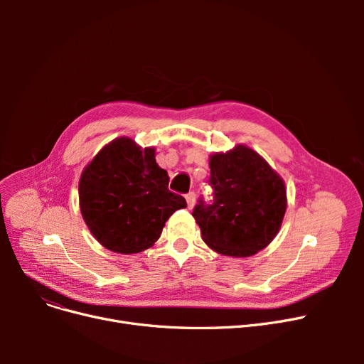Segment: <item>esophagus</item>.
<instances>
[{
    "label": "esophagus",
    "instance_id": "34e87169",
    "mask_svg": "<svg viewBox=\"0 0 364 364\" xmlns=\"http://www.w3.org/2000/svg\"><path fill=\"white\" fill-rule=\"evenodd\" d=\"M186 200H187V206H188V209H192V208L195 206V203H196V195H195L193 192L187 193V195H186Z\"/></svg>",
    "mask_w": 364,
    "mask_h": 364
}]
</instances>
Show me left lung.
<instances>
[{"label": "left lung", "mask_w": 364, "mask_h": 364, "mask_svg": "<svg viewBox=\"0 0 364 364\" xmlns=\"http://www.w3.org/2000/svg\"><path fill=\"white\" fill-rule=\"evenodd\" d=\"M213 202L193 209L203 242L223 255L251 257L280 230L286 213L282 177L250 147L209 156Z\"/></svg>", "instance_id": "8db88e82"}]
</instances>
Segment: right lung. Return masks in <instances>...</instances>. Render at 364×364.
Masks as SVG:
<instances>
[{
  "label": "right lung",
  "instance_id": "right-lung-1",
  "mask_svg": "<svg viewBox=\"0 0 364 364\" xmlns=\"http://www.w3.org/2000/svg\"><path fill=\"white\" fill-rule=\"evenodd\" d=\"M169 177L128 137L106 144L80 178V208L91 235L109 251L137 254L155 245L166 220L186 199L168 190Z\"/></svg>",
  "mask_w": 364,
  "mask_h": 364
}]
</instances>
